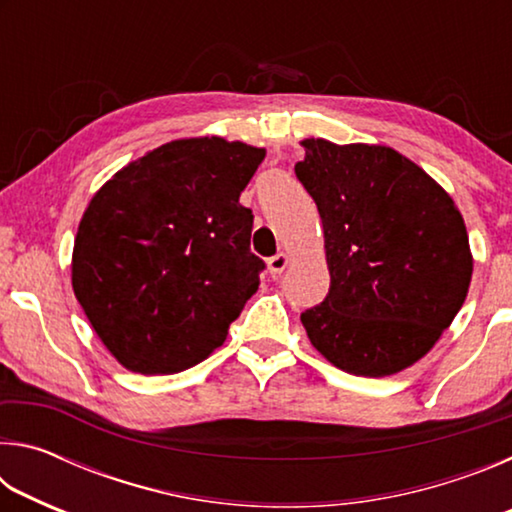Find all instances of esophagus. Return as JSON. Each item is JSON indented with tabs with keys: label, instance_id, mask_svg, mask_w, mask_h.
Returning a JSON list of instances; mask_svg holds the SVG:
<instances>
[{
	"label": "esophagus",
	"instance_id": "1",
	"mask_svg": "<svg viewBox=\"0 0 512 512\" xmlns=\"http://www.w3.org/2000/svg\"><path fill=\"white\" fill-rule=\"evenodd\" d=\"M287 264H289V257L284 255V253H277V255H273L271 259H268V273H271L273 277H277V275L284 271V268H287Z\"/></svg>",
	"mask_w": 512,
	"mask_h": 512
}]
</instances>
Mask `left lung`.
Instances as JSON below:
<instances>
[{
    "mask_svg": "<svg viewBox=\"0 0 512 512\" xmlns=\"http://www.w3.org/2000/svg\"><path fill=\"white\" fill-rule=\"evenodd\" d=\"M296 178L325 232L329 291L300 320L350 375H395L422 359L463 307L472 277L461 212L388 146L305 140Z\"/></svg>",
    "mask_w": 512,
    "mask_h": 512,
    "instance_id": "1",
    "label": "left lung"
}]
</instances>
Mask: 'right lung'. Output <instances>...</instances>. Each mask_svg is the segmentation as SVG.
Returning <instances> with one entry per match:
<instances>
[{
	"label": "right lung",
	"instance_id": "add662e5",
	"mask_svg": "<svg viewBox=\"0 0 512 512\" xmlns=\"http://www.w3.org/2000/svg\"><path fill=\"white\" fill-rule=\"evenodd\" d=\"M266 151L221 137L162 144L103 185L74 241L72 287L121 366L173 375L219 348L259 287L253 210Z\"/></svg>",
	"mask_w": 512,
	"mask_h": 512
}]
</instances>
